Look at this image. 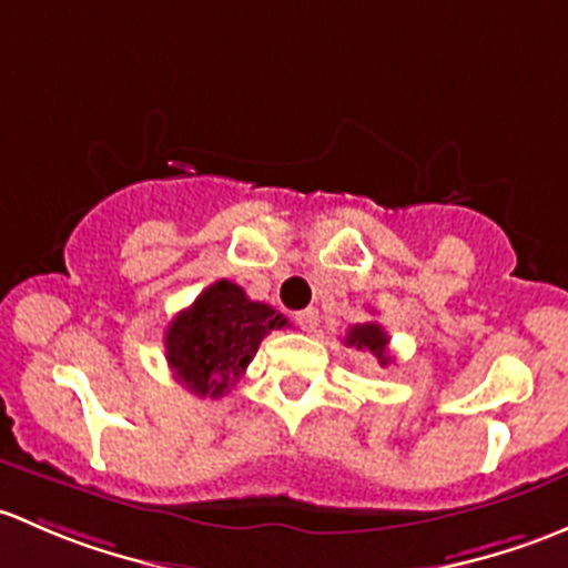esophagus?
Here are the masks:
<instances>
[{
    "instance_id": "esophagus-1",
    "label": "esophagus",
    "mask_w": 568,
    "mask_h": 568,
    "mask_svg": "<svg viewBox=\"0 0 568 568\" xmlns=\"http://www.w3.org/2000/svg\"><path fill=\"white\" fill-rule=\"evenodd\" d=\"M295 323L301 325V331H314L320 325V312L317 308H303L295 314Z\"/></svg>"
}]
</instances>
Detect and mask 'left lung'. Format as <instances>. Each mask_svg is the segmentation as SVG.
I'll list each match as a JSON object with an SVG mask.
<instances>
[{
    "label": "left lung",
    "mask_w": 568,
    "mask_h": 568,
    "mask_svg": "<svg viewBox=\"0 0 568 568\" xmlns=\"http://www.w3.org/2000/svg\"><path fill=\"white\" fill-rule=\"evenodd\" d=\"M347 347H358L372 353L377 358L379 366H388L390 364V355H388V333L383 331V325L377 323H364V325H353L349 327L347 338H344Z\"/></svg>",
    "instance_id": "obj_1"
}]
</instances>
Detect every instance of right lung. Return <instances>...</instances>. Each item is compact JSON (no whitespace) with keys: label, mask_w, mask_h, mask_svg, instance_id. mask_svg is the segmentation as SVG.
I'll use <instances>...</instances> for the list:
<instances>
[{"label":"right lung","mask_w":568,"mask_h":568,"mask_svg":"<svg viewBox=\"0 0 568 568\" xmlns=\"http://www.w3.org/2000/svg\"><path fill=\"white\" fill-rule=\"evenodd\" d=\"M284 325V314L221 278L169 323L163 338L169 369L191 394L219 399L237 383L262 338Z\"/></svg>","instance_id":"1"}]
</instances>
